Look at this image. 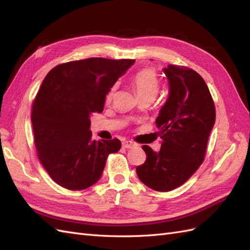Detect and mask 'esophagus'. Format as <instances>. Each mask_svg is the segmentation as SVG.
Returning <instances> with one entry per match:
<instances>
[{
  "instance_id": "obj_1",
  "label": "esophagus",
  "mask_w": 250,
  "mask_h": 250,
  "mask_svg": "<svg viewBox=\"0 0 250 250\" xmlns=\"http://www.w3.org/2000/svg\"><path fill=\"white\" fill-rule=\"evenodd\" d=\"M122 146H123L124 148H127V149H131V148H133L135 145H134V143H132L131 141H124V142L122 143Z\"/></svg>"
}]
</instances>
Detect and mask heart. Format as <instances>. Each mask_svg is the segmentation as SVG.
<instances>
[{
  "instance_id": "heart-1",
  "label": "heart",
  "mask_w": 250,
  "mask_h": 250,
  "mask_svg": "<svg viewBox=\"0 0 250 250\" xmlns=\"http://www.w3.org/2000/svg\"><path fill=\"white\" fill-rule=\"evenodd\" d=\"M132 84L137 90L139 98H153L157 95L160 89V78H158L157 72L153 67H145L142 69L134 75L132 79ZM117 86L113 85L108 90L106 95V101L109 102L112 100L113 96L116 94Z\"/></svg>"
}]
</instances>
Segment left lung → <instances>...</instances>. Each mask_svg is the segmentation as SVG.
<instances>
[{
    "label": "left lung",
    "mask_w": 250,
    "mask_h": 250,
    "mask_svg": "<svg viewBox=\"0 0 250 250\" xmlns=\"http://www.w3.org/2000/svg\"><path fill=\"white\" fill-rule=\"evenodd\" d=\"M164 72L170 93L156 119L162 147L156 153L144 145L146 162L137 167L142 183L158 192L174 190L197 171L216 119L214 100L197 72L175 64Z\"/></svg>",
    "instance_id": "left-lung-1"
}]
</instances>
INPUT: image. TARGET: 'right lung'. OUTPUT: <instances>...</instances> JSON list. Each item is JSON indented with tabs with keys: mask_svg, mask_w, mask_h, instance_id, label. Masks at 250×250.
<instances>
[{
	"mask_svg": "<svg viewBox=\"0 0 250 250\" xmlns=\"http://www.w3.org/2000/svg\"><path fill=\"white\" fill-rule=\"evenodd\" d=\"M133 59L93 57L56 65L43 79L32 104L36 153L59 186L71 191L100 179L118 139L93 141L89 116L103 111L110 87L134 63Z\"/></svg>",
	"mask_w": 250,
	"mask_h": 250,
	"instance_id": "obj_1",
	"label": "right lung"
}]
</instances>
